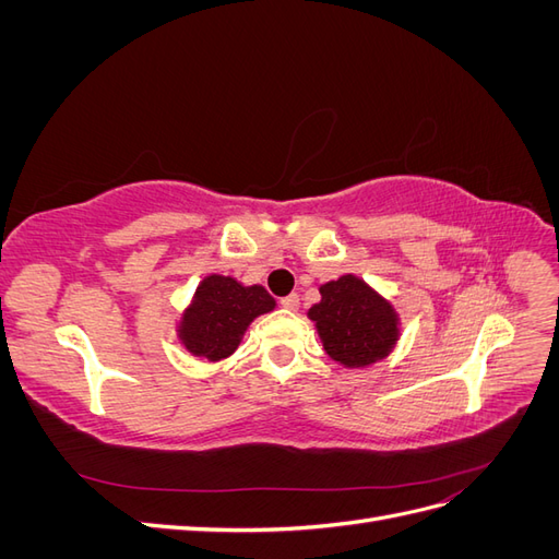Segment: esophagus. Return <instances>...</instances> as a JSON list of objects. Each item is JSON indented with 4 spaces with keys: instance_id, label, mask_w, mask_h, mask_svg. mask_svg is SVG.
<instances>
[{
    "instance_id": "34e87169",
    "label": "esophagus",
    "mask_w": 559,
    "mask_h": 559,
    "mask_svg": "<svg viewBox=\"0 0 559 559\" xmlns=\"http://www.w3.org/2000/svg\"><path fill=\"white\" fill-rule=\"evenodd\" d=\"M280 302H282V308L296 312L300 308V296L298 294H289V296H284Z\"/></svg>"
}]
</instances>
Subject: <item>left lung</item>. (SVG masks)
Listing matches in <instances>:
<instances>
[{
    "label": "left lung",
    "instance_id": "obj_1",
    "mask_svg": "<svg viewBox=\"0 0 559 559\" xmlns=\"http://www.w3.org/2000/svg\"><path fill=\"white\" fill-rule=\"evenodd\" d=\"M321 300L308 310L329 357L345 368L384 359L399 341V314L376 289L343 275L319 286Z\"/></svg>",
    "mask_w": 559,
    "mask_h": 559
}]
</instances>
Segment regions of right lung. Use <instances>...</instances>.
<instances>
[{
  "instance_id": "add662e5",
  "label": "right lung",
  "mask_w": 559,
  "mask_h": 559,
  "mask_svg": "<svg viewBox=\"0 0 559 559\" xmlns=\"http://www.w3.org/2000/svg\"><path fill=\"white\" fill-rule=\"evenodd\" d=\"M275 310V298L261 284L245 286L235 277L210 275L200 282L177 335L193 357L222 361L238 349L247 326Z\"/></svg>"
}]
</instances>
